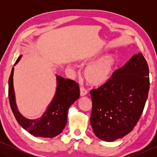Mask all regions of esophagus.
I'll list each match as a JSON object with an SVG mask.
<instances>
[{
  "label": "esophagus",
  "instance_id": "esophagus-1",
  "mask_svg": "<svg viewBox=\"0 0 157 157\" xmlns=\"http://www.w3.org/2000/svg\"><path fill=\"white\" fill-rule=\"evenodd\" d=\"M88 94V91L85 89L84 87H81L80 88V95L81 96H83L85 95H86Z\"/></svg>",
  "mask_w": 157,
  "mask_h": 157
}]
</instances>
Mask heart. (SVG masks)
<instances>
[{
  "mask_svg": "<svg viewBox=\"0 0 157 157\" xmlns=\"http://www.w3.org/2000/svg\"><path fill=\"white\" fill-rule=\"evenodd\" d=\"M116 65L117 59L113 56H105L87 66L84 71L86 80L95 86L104 85L111 79Z\"/></svg>",
  "mask_w": 157,
  "mask_h": 157,
  "instance_id": "heart-1",
  "label": "heart"
}]
</instances>
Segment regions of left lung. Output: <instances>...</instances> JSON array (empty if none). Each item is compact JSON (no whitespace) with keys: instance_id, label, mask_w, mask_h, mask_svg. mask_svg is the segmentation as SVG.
Masks as SVG:
<instances>
[{"instance_id":"8db88e82","label":"left lung","mask_w":157,"mask_h":157,"mask_svg":"<svg viewBox=\"0 0 157 157\" xmlns=\"http://www.w3.org/2000/svg\"><path fill=\"white\" fill-rule=\"evenodd\" d=\"M149 74L147 62L139 53L115 71L106 83L90 91V122L98 139L113 141L133 130L148 97Z\"/></svg>"}]
</instances>
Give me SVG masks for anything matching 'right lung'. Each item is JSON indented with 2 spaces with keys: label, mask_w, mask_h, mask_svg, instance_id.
<instances>
[{
  "label": "right lung",
  "mask_w": 157,
  "mask_h": 157,
  "mask_svg": "<svg viewBox=\"0 0 157 157\" xmlns=\"http://www.w3.org/2000/svg\"><path fill=\"white\" fill-rule=\"evenodd\" d=\"M22 56L16 60L18 63ZM14 68L8 80V98L10 108L18 123L30 134L35 136L53 138L61 134L67 123V114L71 105L80 96L79 86L74 80L56 76L57 88L55 96L41 117L33 120L25 119L17 109L13 83Z\"/></svg>",
  "instance_id": "right-lung-1"
}]
</instances>
